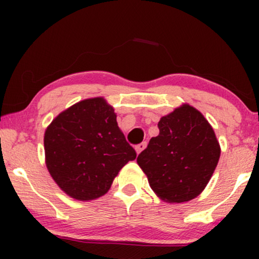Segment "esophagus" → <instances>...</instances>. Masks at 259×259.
Instances as JSON below:
<instances>
[{
	"label": "esophagus",
	"mask_w": 259,
	"mask_h": 259,
	"mask_svg": "<svg viewBox=\"0 0 259 259\" xmlns=\"http://www.w3.org/2000/svg\"><path fill=\"white\" fill-rule=\"evenodd\" d=\"M146 146H147V144L146 142H141V144H139L138 146H135V151H136V153H141L142 151L145 150V148H146Z\"/></svg>",
	"instance_id": "1"
}]
</instances>
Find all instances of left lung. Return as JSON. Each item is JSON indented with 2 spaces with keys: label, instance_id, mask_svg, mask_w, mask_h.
I'll use <instances>...</instances> for the list:
<instances>
[{
  "label": "left lung",
  "instance_id": "obj_1",
  "mask_svg": "<svg viewBox=\"0 0 259 259\" xmlns=\"http://www.w3.org/2000/svg\"><path fill=\"white\" fill-rule=\"evenodd\" d=\"M158 129V136L139 154L138 164L160 200H194L207 186L221 157L214 130L187 103L160 118Z\"/></svg>",
  "mask_w": 259,
  "mask_h": 259
}]
</instances>
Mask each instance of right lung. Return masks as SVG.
<instances>
[{"label": "right lung", "instance_id": "obj_1", "mask_svg": "<svg viewBox=\"0 0 259 259\" xmlns=\"http://www.w3.org/2000/svg\"><path fill=\"white\" fill-rule=\"evenodd\" d=\"M46 167L61 190L79 201L108 192L135 150L103 97L82 100L59 113L44 136Z\"/></svg>", "mask_w": 259, "mask_h": 259}]
</instances>
